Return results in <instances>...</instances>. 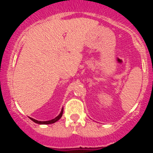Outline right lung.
I'll list each match as a JSON object with an SVG mask.
<instances>
[{"label":"right lung","mask_w":153,"mask_h":153,"mask_svg":"<svg viewBox=\"0 0 153 153\" xmlns=\"http://www.w3.org/2000/svg\"><path fill=\"white\" fill-rule=\"evenodd\" d=\"M63 112H64V109H62V110H61V113L59 114V115H58V116L56 117V118H55L54 119L52 120H50V121H37V120L34 119V118H29L31 120H32V121H34L35 123H36V124H53V123L56 122V121H58V120L60 119V118H61V116H62L63 115Z\"/></svg>","instance_id":"obj_1"}]
</instances>
